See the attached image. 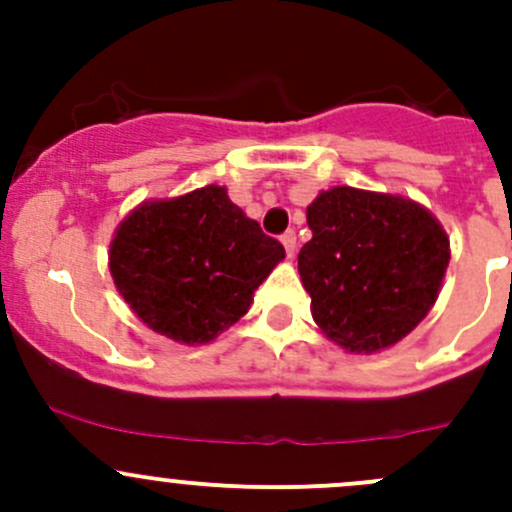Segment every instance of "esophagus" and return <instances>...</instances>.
Returning a JSON list of instances; mask_svg holds the SVG:
<instances>
[{"instance_id":"obj_1","label":"esophagus","mask_w":512,"mask_h":512,"mask_svg":"<svg viewBox=\"0 0 512 512\" xmlns=\"http://www.w3.org/2000/svg\"><path fill=\"white\" fill-rule=\"evenodd\" d=\"M282 245H285L287 257H292L294 252H297V235H294L292 230H287L285 235H282Z\"/></svg>"}]
</instances>
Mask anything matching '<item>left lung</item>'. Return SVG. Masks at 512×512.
Instances as JSON below:
<instances>
[{"label":"left lung","instance_id":"obj_1","mask_svg":"<svg viewBox=\"0 0 512 512\" xmlns=\"http://www.w3.org/2000/svg\"><path fill=\"white\" fill-rule=\"evenodd\" d=\"M307 225L299 277L329 342L349 354L381 352L431 312L451 260L431 210L404 195L337 185L312 200Z\"/></svg>","mask_w":512,"mask_h":512}]
</instances>
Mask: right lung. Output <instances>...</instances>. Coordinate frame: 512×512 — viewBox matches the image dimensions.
Masks as SVG:
<instances>
[{"instance_id":"1","label":"right lung","mask_w":512,"mask_h":512,"mask_svg":"<svg viewBox=\"0 0 512 512\" xmlns=\"http://www.w3.org/2000/svg\"><path fill=\"white\" fill-rule=\"evenodd\" d=\"M285 247L247 218L223 185L143 200L108 247L118 294L148 329L178 344H208L250 309Z\"/></svg>"}]
</instances>
